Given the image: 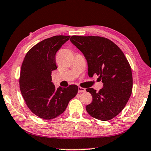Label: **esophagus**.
Wrapping results in <instances>:
<instances>
[{
  "label": "esophagus",
  "mask_w": 151,
  "mask_h": 151,
  "mask_svg": "<svg viewBox=\"0 0 151 151\" xmlns=\"http://www.w3.org/2000/svg\"><path fill=\"white\" fill-rule=\"evenodd\" d=\"M86 91V89L85 88L78 87V93H84Z\"/></svg>",
  "instance_id": "1"
}]
</instances>
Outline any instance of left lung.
<instances>
[{
    "label": "left lung",
    "instance_id": "left-lung-1",
    "mask_svg": "<svg viewBox=\"0 0 151 151\" xmlns=\"http://www.w3.org/2000/svg\"><path fill=\"white\" fill-rule=\"evenodd\" d=\"M70 40L84 54L88 76L96 74L104 83L99 92L93 88L86 89L93 97L86 110L99 120L111 119L122 111L132 91V74L128 60L118 45L107 38L73 35Z\"/></svg>",
    "mask_w": 151,
    "mask_h": 151
}]
</instances>
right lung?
<instances>
[{
  "mask_svg": "<svg viewBox=\"0 0 151 151\" xmlns=\"http://www.w3.org/2000/svg\"><path fill=\"white\" fill-rule=\"evenodd\" d=\"M70 35H56L45 39L26 54L21 68L19 87L32 112L44 119L56 118L65 111L70 100L78 93V86L56 88L52 72L57 69L56 54Z\"/></svg>",
  "mask_w": 151,
  "mask_h": 151,
  "instance_id": "obj_1",
  "label": "right lung"
}]
</instances>
